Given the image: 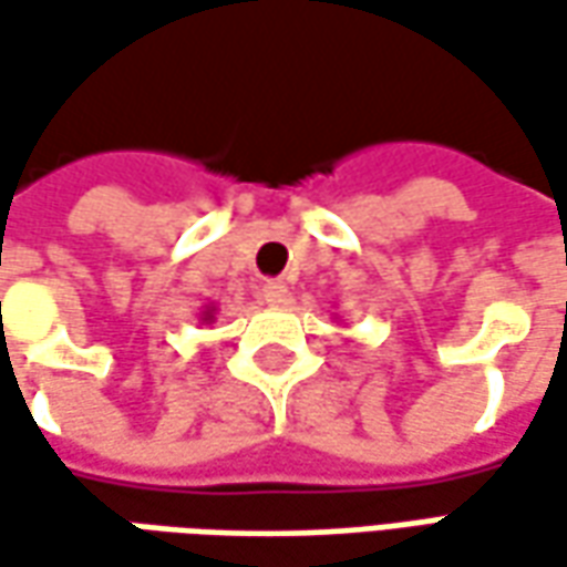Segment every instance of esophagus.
Instances as JSON below:
<instances>
[{"label": "esophagus", "instance_id": "1", "mask_svg": "<svg viewBox=\"0 0 567 567\" xmlns=\"http://www.w3.org/2000/svg\"><path fill=\"white\" fill-rule=\"evenodd\" d=\"M261 296H265V302H268V306H274V309H277V306H287L290 290H287L280 280H268V284H265V290H261Z\"/></svg>", "mask_w": 567, "mask_h": 567}]
</instances>
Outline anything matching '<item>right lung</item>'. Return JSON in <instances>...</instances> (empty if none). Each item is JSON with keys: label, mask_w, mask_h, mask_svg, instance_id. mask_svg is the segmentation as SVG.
I'll use <instances>...</instances> for the list:
<instances>
[{"label": "right lung", "mask_w": 567, "mask_h": 567, "mask_svg": "<svg viewBox=\"0 0 567 567\" xmlns=\"http://www.w3.org/2000/svg\"><path fill=\"white\" fill-rule=\"evenodd\" d=\"M214 321V306H207L205 312H202V324H210Z\"/></svg>", "instance_id": "1"}]
</instances>
